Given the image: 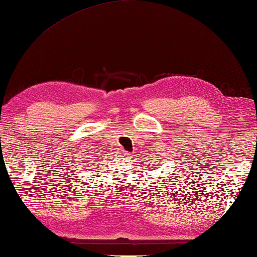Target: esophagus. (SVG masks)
<instances>
[{
    "instance_id": "esophagus-1",
    "label": "esophagus",
    "mask_w": 257,
    "mask_h": 257,
    "mask_svg": "<svg viewBox=\"0 0 257 257\" xmlns=\"http://www.w3.org/2000/svg\"><path fill=\"white\" fill-rule=\"evenodd\" d=\"M120 153H121V156H127V153H125V151H120Z\"/></svg>"
}]
</instances>
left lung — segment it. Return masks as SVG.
<instances>
[{
	"instance_id": "obj_1",
	"label": "left lung",
	"mask_w": 257,
	"mask_h": 257,
	"mask_svg": "<svg viewBox=\"0 0 257 257\" xmlns=\"http://www.w3.org/2000/svg\"><path fill=\"white\" fill-rule=\"evenodd\" d=\"M164 161H165V159H164Z\"/></svg>"
}]
</instances>
